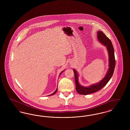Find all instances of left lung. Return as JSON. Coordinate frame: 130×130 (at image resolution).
Wrapping results in <instances>:
<instances>
[{
	"mask_svg": "<svg viewBox=\"0 0 130 130\" xmlns=\"http://www.w3.org/2000/svg\"><path fill=\"white\" fill-rule=\"evenodd\" d=\"M97 38L98 40L103 43L105 46H107L109 56V68L106 76L102 80L94 85H92L89 87H84L81 86L78 81V74L75 70H73L75 76V82L76 84V90L80 94L87 95L91 94L101 90L104 88L109 81L113 74L116 66V59L115 56L114 49L112 43L109 39L104 34L103 32L99 31L97 32Z\"/></svg>",
	"mask_w": 130,
	"mask_h": 130,
	"instance_id": "1",
	"label": "left lung"
}]
</instances>
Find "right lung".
Instances as JSON below:
<instances>
[{
    "instance_id": "1",
    "label": "right lung",
    "mask_w": 130,
    "mask_h": 130,
    "mask_svg": "<svg viewBox=\"0 0 130 130\" xmlns=\"http://www.w3.org/2000/svg\"><path fill=\"white\" fill-rule=\"evenodd\" d=\"M62 72H61V73H60V74H61V73H62ZM57 89H56V90H55V92H54V93H52V94H51V95H50V96L53 95H54V94H55V93H56V92H57Z\"/></svg>"
}]
</instances>
